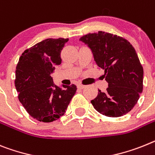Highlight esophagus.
Here are the masks:
<instances>
[{
	"instance_id": "esophagus-1",
	"label": "esophagus",
	"mask_w": 155,
	"mask_h": 155,
	"mask_svg": "<svg viewBox=\"0 0 155 155\" xmlns=\"http://www.w3.org/2000/svg\"><path fill=\"white\" fill-rule=\"evenodd\" d=\"M78 88H81V89H83V88H85V85H84V84H78Z\"/></svg>"
}]
</instances>
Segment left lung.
<instances>
[{"mask_svg": "<svg viewBox=\"0 0 155 155\" xmlns=\"http://www.w3.org/2000/svg\"><path fill=\"white\" fill-rule=\"evenodd\" d=\"M93 53L97 65L105 71L108 87L91 101L99 113L117 117L129 113L143 92V69L129 41L116 34L99 31L80 38Z\"/></svg>", "mask_w": 155, "mask_h": 155, "instance_id": "8db88e82", "label": "left lung"}]
</instances>
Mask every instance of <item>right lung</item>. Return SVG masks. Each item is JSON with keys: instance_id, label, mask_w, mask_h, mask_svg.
Returning a JSON list of instances; mask_svg holds the SVG:
<instances>
[{"instance_id": "right-lung-1", "label": "right lung", "mask_w": 155, "mask_h": 155, "mask_svg": "<svg viewBox=\"0 0 155 155\" xmlns=\"http://www.w3.org/2000/svg\"><path fill=\"white\" fill-rule=\"evenodd\" d=\"M68 38H48L22 52L15 71L18 100L34 119L51 122L64 114L77 86L54 84L51 74L61 64L60 53Z\"/></svg>"}]
</instances>
